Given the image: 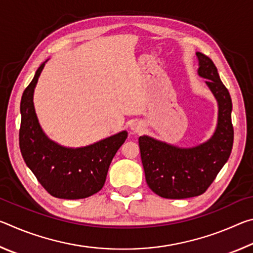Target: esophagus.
<instances>
[{
	"label": "esophagus",
	"mask_w": 253,
	"mask_h": 253,
	"mask_svg": "<svg viewBox=\"0 0 253 253\" xmlns=\"http://www.w3.org/2000/svg\"><path fill=\"white\" fill-rule=\"evenodd\" d=\"M130 128L134 132H140V131H143V129H144V125L139 122H135V123L131 124Z\"/></svg>",
	"instance_id": "1"
}]
</instances>
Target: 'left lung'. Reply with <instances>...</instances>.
Segmentation results:
<instances>
[{"mask_svg":"<svg viewBox=\"0 0 253 253\" xmlns=\"http://www.w3.org/2000/svg\"><path fill=\"white\" fill-rule=\"evenodd\" d=\"M199 75L208 79L219 104L217 127L207 143L192 148H178L148 136L138 139L147 185L165 199H187L203 194L229 160L233 146L231 121L232 101L211 59L196 52Z\"/></svg>","mask_w":253,"mask_h":253,"instance_id":"left-lung-1","label":"left lung"}]
</instances>
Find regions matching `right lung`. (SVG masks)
I'll list each match as a JSON object with an SVG mask.
<instances>
[{"label":"right lung","mask_w":253,"mask_h":253,"mask_svg":"<svg viewBox=\"0 0 253 253\" xmlns=\"http://www.w3.org/2000/svg\"><path fill=\"white\" fill-rule=\"evenodd\" d=\"M43 67L42 63L38 68L21 99V153L49 194L66 200L88 198L104 186L110 163L128 134L124 130L80 148L62 147L50 140L41 129L33 106V91Z\"/></svg>","instance_id":"obj_1"}]
</instances>
